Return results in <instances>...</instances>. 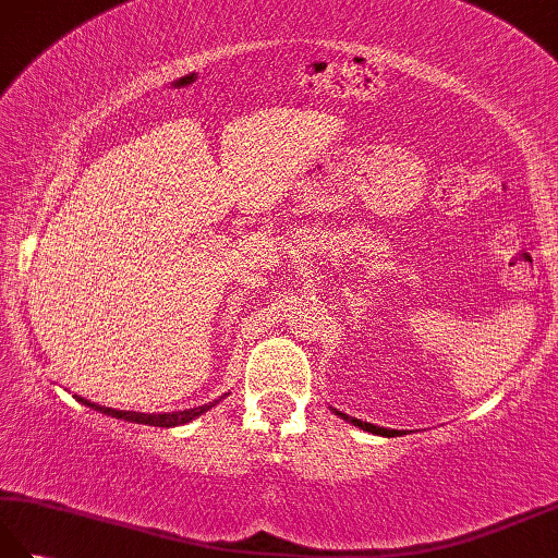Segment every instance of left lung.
<instances>
[{
    "mask_svg": "<svg viewBox=\"0 0 558 558\" xmlns=\"http://www.w3.org/2000/svg\"><path fill=\"white\" fill-rule=\"evenodd\" d=\"M342 420H348L350 424H354V426H360V429H364V432H372V434H378V436H400V432L398 429H384V426H376V424H369V422H362V420H354V417H348V414H342V412H338Z\"/></svg>",
    "mask_w": 558,
    "mask_h": 558,
    "instance_id": "obj_1",
    "label": "left lung"
}]
</instances>
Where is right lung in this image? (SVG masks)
<instances>
[{"label":"right lung","mask_w":558,"mask_h":558,"mask_svg":"<svg viewBox=\"0 0 558 558\" xmlns=\"http://www.w3.org/2000/svg\"><path fill=\"white\" fill-rule=\"evenodd\" d=\"M78 402H83V405H88V408L98 410V412H102V414H110V417H117V420H126V422H136V424H148V426H180V424L192 422L194 417H198V414L208 412L210 408H216L220 400L206 402V405H198V408H194V410H182V412H165V414H144V412L112 410V408H102V405H96V402H90V400H86V398H78Z\"/></svg>","instance_id":"obj_1"}]
</instances>
